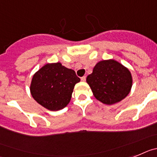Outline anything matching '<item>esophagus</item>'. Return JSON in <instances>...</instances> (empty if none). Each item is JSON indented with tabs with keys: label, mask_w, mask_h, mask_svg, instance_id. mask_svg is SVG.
<instances>
[{
	"label": "esophagus",
	"mask_w": 157,
	"mask_h": 157,
	"mask_svg": "<svg viewBox=\"0 0 157 157\" xmlns=\"http://www.w3.org/2000/svg\"><path fill=\"white\" fill-rule=\"evenodd\" d=\"M80 80H82V81H85V80H86V77H81V78H80Z\"/></svg>",
	"instance_id": "esophagus-1"
}]
</instances>
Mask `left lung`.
<instances>
[{
    "label": "left lung",
    "instance_id": "left-lung-1",
    "mask_svg": "<svg viewBox=\"0 0 157 157\" xmlns=\"http://www.w3.org/2000/svg\"><path fill=\"white\" fill-rule=\"evenodd\" d=\"M86 80L94 96L108 105L118 103L126 97L133 82L129 69L114 60L98 62Z\"/></svg>",
    "mask_w": 157,
    "mask_h": 157
}]
</instances>
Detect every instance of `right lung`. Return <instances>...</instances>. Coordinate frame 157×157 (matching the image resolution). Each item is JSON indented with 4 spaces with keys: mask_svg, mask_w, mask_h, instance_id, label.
Returning a JSON list of instances; mask_svg holds the SVG:
<instances>
[{
    "mask_svg": "<svg viewBox=\"0 0 157 157\" xmlns=\"http://www.w3.org/2000/svg\"><path fill=\"white\" fill-rule=\"evenodd\" d=\"M80 80L74 70L59 62L46 64L35 73L30 90L37 103L50 111H58L67 106Z\"/></svg>",
    "mask_w": 157,
    "mask_h": 157,
    "instance_id": "obj_1",
    "label": "right lung"
}]
</instances>
